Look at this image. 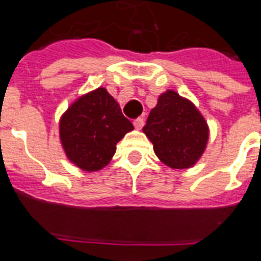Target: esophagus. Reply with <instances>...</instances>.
<instances>
[{"label": "esophagus", "instance_id": "1", "mask_svg": "<svg viewBox=\"0 0 261 261\" xmlns=\"http://www.w3.org/2000/svg\"><path fill=\"white\" fill-rule=\"evenodd\" d=\"M134 126H135L136 130H142V127L144 126V119L143 118L134 119Z\"/></svg>", "mask_w": 261, "mask_h": 261}]
</instances>
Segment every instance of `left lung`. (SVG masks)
Listing matches in <instances>:
<instances>
[{
    "instance_id": "8db88e82",
    "label": "left lung",
    "mask_w": 261,
    "mask_h": 261,
    "mask_svg": "<svg viewBox=\"0 0 261 261\" xmlns=\"http://www.w3.org/2000/svg\"><path fill=\"white\" fill-rule=\"evenodd\" d=\"M156 156L173 169L194 165L205 149L208 126L198 109L174 91L159 97L143 127Z\"/></svg>"
}]
</instances>
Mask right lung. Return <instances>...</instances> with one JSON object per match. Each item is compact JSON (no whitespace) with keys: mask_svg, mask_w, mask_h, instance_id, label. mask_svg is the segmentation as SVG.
Returning a JSON list of instances; mask_svg holds the SVG:
<instances>
[{"mask_svg":"<svg viewBox=\"0 0 261 261\" xmlns=\"http://www.w3.org/2000/svg\"><path fill=\"white\" fill-rule=\"evenodd\" d=\"M134 128L105 88L78 98L60 122V138L70 161L86 171L108 165L116 144Z\"/></svg>","mask_w":261,"mask_h":261,"instance_id":"right-lung-1","label":"right lung"}]
</instances>
